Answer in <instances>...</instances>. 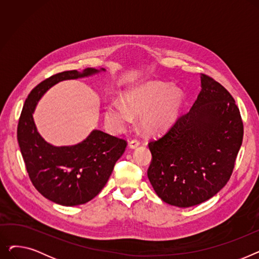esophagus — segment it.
Wrapping results in <instances>:
<instances>
[{"instance_id": "1", "label": "esophagus", "mask_w": 259, "mask_h": 259, "mask_svg": "<svg viewBox=\"0 0 259 259\" xmlns=\"http://www.w3.org/2000/svg\"><path fill=\"white\" fill-rule=\"evenodd\" d=\"M139 146H140V142L137 141V140H133L129 143V148L130 149H135V148H138Z\"/></svg>"}]
</instances>
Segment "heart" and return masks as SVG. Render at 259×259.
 <instances>
[{
	"mask_svg": "<svg viewBox=\"0 0 259 259\" xmlns=\"http://www.w3.org/2000/svg\"><path fill=\"white\" fill-rule=\"evenodd\" d=\"M185 94L171 84L150 81L129 89L122 104L112 102L105 107V121L114 132L125 131L139 116L140 126L149 134H157L171 127L180 116Z\"/></svg>",
	"mask_w": 259,
	"mask_h": 259,
	"instance_id": "b5f03b06",
	"label": "heart"
}]
</instances>
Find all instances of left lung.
I'll list each match as a JSON object with an SVG mask.
<instances>
[{
    "instance_id": "1",
    "label": "left lung",
    "mask_w": 259,
    "mask_h": 259,
    "mask_svg": "<svg viewBox=\"0 0 259 259\" xmlns=\"http://www.w3.org/2000/svg\"><path fill=\"white\" fill-rule=\"evenodd\" d=\"M200 92L189 112L149 143L148 169L158 197L188 208L219 193L232 174L242 144L239 109L227 89L202 74Z\"/></svg>"
}]
</instances>
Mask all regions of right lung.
<instances>
[{
  "mask_svg": "<svg viewBox=\"0 0 259 259\" xmlns=\"http://www.w3.org/2000/svg\"><path fill=\"white\" fill-rule=\"evenodd\" d=\"M106 69L86 68L64 71L34 87L26 99L18 126V142L29 178L37 191L62 206L83 205L107 184L127 143L101 130L71 146H54L37 131L33 113L38 101L54 85L67 79L89 77Z\"/></svg>",
  "mask_w": 259,
  "mask_h": 259,
  "instance_id": "1",
  "label": "right lung"
}]
</instances>
